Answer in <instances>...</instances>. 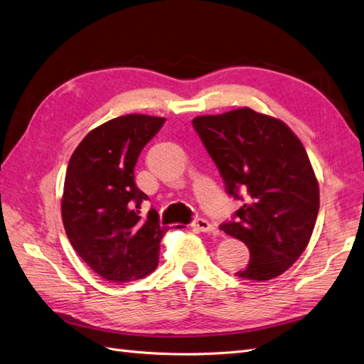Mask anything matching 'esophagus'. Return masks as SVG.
I'll return each instance as SVG.
<instances>
[{"label":"esophagus","instance_id":"obj_1","mask_svg":"<svg viewBox=\"0 0 364 364\" xmlns=\"http://www.w3.org/2000/svg\"><path fill=\"white\" fill-rule=\"evenodd\" d=\"M193 227L196 228V230H199V232H203V233H215L216 232V228L213 227L207 219H203V218H198L196 220H194L193 223Z\"/></svg>","mask_w":364,"mask_h":364}]
</instances>
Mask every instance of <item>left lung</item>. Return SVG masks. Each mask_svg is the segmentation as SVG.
I'll list each match as a JSON object with an SVG mask.
<instances>
[{"instance_id": "obj_1", "label": "left lung", "mask_w": 364, "mask_h": 364, "mask_svg": "<svg viewBox=\"0 0 364 364\" xmlns=\"http://www.w3.org/2000/svg\"><path fill=\"white\" fill-rule=\"evenodd\" d=\"M193 127L227 193L244 202L233 220L220 225L250 250L249 265L236 274L253 281L279 277L306 250L320 210L303 144L284 122L250 108L199 115Z\"/></svg>"}]
</instances>
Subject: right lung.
Wrapping results in <instances>:
<instances>
[{
    "mask_svg": "<svg viewBox=\"0 0 364 364\" xmlns=\"http://www.w3.org/2000/svg\"><path fill=\"white\" fill-rule=\"evenodd\" d=\"M164 117L128 114L92 129L68 164L61 218L66 235L90 267L112 282L156 270L166 232L154 208L140 216L148 196L137 188L134 166Z\"/></svg>",
    "mask_w": 364,
    "mask_h": 364,
    "instance_id": "1",
    "label": "right lung"
}]
</instances>
